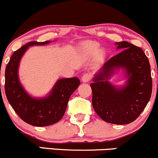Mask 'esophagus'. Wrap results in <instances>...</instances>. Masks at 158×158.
<instances>
[{"instance_id": "esophagus-1", "label": "esophagus", "mask_w": 158, "mask_h": 158, "mask_svg": "<svg viewBox=\"0 0 158 158\" xmlns=\"http://www.w3.org/2000/svg\"><path fill=\"white\" fill-rule=\"evenodd\" d=\"M91 75L90 73H85L82 77V81L83 82H88L91 80Z\"/></svg>"}]
</instances>
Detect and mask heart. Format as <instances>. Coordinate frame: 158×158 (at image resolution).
<instances>
[{
    "instance_id": "obj_1",
    "label": "heart",
    "mask_w": 158,
    "mask_h": 158,
    "mask_svg": "<svg viewBox=\"0 0 158 158\" xmlns=\"http://www.w3.org/2000/svg\"><path fill=\"white\" fill-rule=\"evenodd\" d=\"M82 50L88 55H94L98 52L99 44L97 42H87L83 45Z\"/></svg>"
}]
</instances>
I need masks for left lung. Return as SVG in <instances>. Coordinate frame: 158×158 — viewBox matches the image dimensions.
I'll return each instance as SVG.
<instances>
[{"instance_id": "left-lung-1", "label": "left lung", "mask_w": 158, "mask_h": 158, "mask_svg": "<svg viewBox=\"0 0 158 158\" xmlns=\"http://www.w3.org/2000/svg\"><path fill=\"white\" fill-rule=\"evenodd\" d=\"M121 51L103 64L90 85L92 106L96 113L108 123L127 124L142 113L149 101L152 79L148 58L140 47L127 41L115 43ZM126 70L127 85L116 89L108 79L115 69Z\"/></svg>"}]
</instances>
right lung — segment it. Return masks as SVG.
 Here are the masks:
<instances>
[{"instance_id": "obj_1", "label": "right lung", "mask_w": 158, "mask_h": 158, "mask_svg": "<svg viewBox=\"0 0 158 158\" xmlns=\"http://www.w3.org/2000/svg\"><path fill=\"white\" fill-rule=\"evenodd\" d=\"M50 41L27 43L13 52L5 70V93L9 103L22 120L36 127L52 125L59 121L67 109L71 94L80 85L76 77L59 79L46 98L35 99L29 96L21 85L18 67L21 58L28 46L44 45Z\"/></svg>"}]
</instances>
